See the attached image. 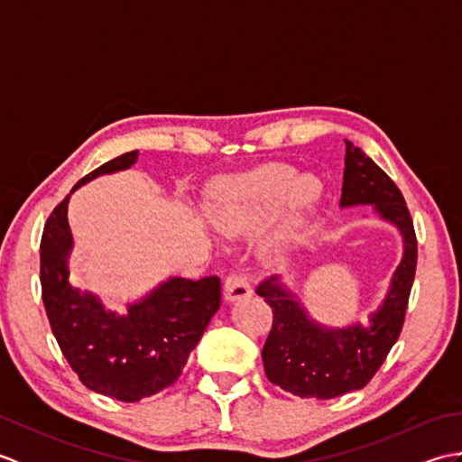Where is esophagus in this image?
Wrapping results in <instances>:
<instances>
[{"instance_id": "obj_1", "label": "esophagus", "mask_w": 462, "mask_h": 462, "mask_svg": "<svg viewBox=\"0 0 462 462\" xmlns=\"http://www.w3.org/2000/svg\"><path fill=\"white\" fill-rule=\"evenodd\" d=\"M224 296L228 301L250 298L252 296V286L248 283V280L242 276V273L230 272L224 280Z\"/></svg>"}]
</instances>
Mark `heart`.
<instances>
[{"label": "heart", "mask_w": 462, "mask_h": 462, "mask_svg": "<svg viewBox=\"0 0 462 462\" xmlns=\"http://www.w3.org/2000/svg\"><path fill=\"white\" fill-rule=\"evenodd\" d=\"M321 199L316 176H300L288 164H266L240 179L220 184L212 194L208 214L216 228L228 236H244L256 230L283 200L276 228L262 244L268 258L278 260L298 238L306 216Z\"/></svg>", "instance_id": "obj_1"}]
</instances>
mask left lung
<instances>
[{
  "label": "left lung",
  "mask_w": 462,
  "mask_h": 462,
  "mask_svg": "<svg viewBox=\"0 0 462 462\" xmlns=\"http://www.w3.org/2000/svg\"><path fill=\"white\" fill-rule=\"evenodd\" d=\"M339 204L343 208L373 204L381 218L395 224L403 236V260L381 308L371 316L369 328L361 323L343 329L323 328L308 318L278 276L258 283L256 293L273 313L270 336L262 349L263 369L273 385L301 399H333L367 385L399 339L415 280L417 236L403 194L349 141H346Z\"/></svg>",
  "instance_id": "obj_1"
}]
</instances>
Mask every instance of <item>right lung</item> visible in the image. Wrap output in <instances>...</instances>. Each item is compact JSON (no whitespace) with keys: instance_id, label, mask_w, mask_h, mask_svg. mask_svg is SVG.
<instances>
[{"instance_id":"1","label":"right lung","mask_w":462,"mask_h":462,"mask_svg":"<svg viewBox=\"0 0 462 462\" xmlns=\"http://www.w3.org/2000/svg\"><path fill=\"white\" fill-rule=\"evenodd\" d=\"M139 151L105 162L73 186L101 174L129 169ZM69 194L45 222L42 260V298L53 336L71 369L95 393L134 403L171 387L180 377L190 351L220 308V278H171L126 316L106 311L93 293L69 283V254L73 248L67 222Z\"/></svg>"}]
</instances>
